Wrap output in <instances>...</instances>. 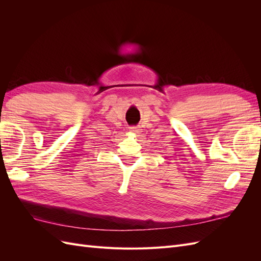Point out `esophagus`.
Returning a JSON list of instances; mask_svg holds the SVG:
<instances>
[{"instance_id": "1", "label": "esophagus", "mask_w": 261, "mask_h": 261, "mask_svg": "<svg viewBox=\"0 0 261 261\" xmlns=\"http://www.w3.org/2000/svg\"><path fill=\"white\" fill-rule=\"evenodd\" d=\"M129 132L134 133V134H137V133H139V128L137 127V126H132V127H129Z\"/></svg>"}]
</instances>
